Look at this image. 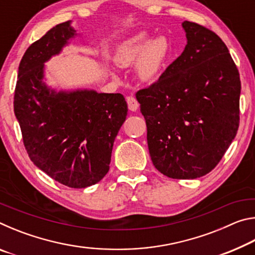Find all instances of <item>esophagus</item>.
<instances>
[{"instance_id":"obj_1","label":"esophagus","mask_w":255,"mask_h":255,"mask_svg":"<svg viewBox=\"0 0 255 255\" xmlns=\"http://www.w3.org/2000/svg\"><path fill=\"white\" fill-rule=\"evenodd\" d=\"M126 101H127L129 110H130V111H136L138 109V107H139V103H138V101L136 100L135 97L129 96V97L126 98Z\"/></svg>"}]
</instances>
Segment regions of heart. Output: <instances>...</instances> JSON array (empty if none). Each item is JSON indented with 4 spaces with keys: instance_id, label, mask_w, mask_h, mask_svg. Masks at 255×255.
Listing matches in <instances>:
<instances>
[{
    "instance_id": "obj_1",
    "label": "heart",
    "mask_w": 255,
    "mask_h": 255,
    "mask_svg": "<svg viewBox=\"0 0 255 255\" xmlns=\"http://www.w3.org/2000/svg\"><path fill=\"white\" fill-rule=\"evenodd\" d=\"M147 39V32H137L120 42L114 55L115 62L122 67L130 66L136 61V75L144 81L153 80L158 75L170 51L169 41L164 36Z\"/></svg>"
}]
</instances>
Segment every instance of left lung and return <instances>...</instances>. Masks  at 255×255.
Returning <instances> with one entry per match:
<instances>
[{
    "label": "left lung",
    "mask_w": 255,
    "mask_h": 255,
    "mask_svg": "<svg viewBox=\"0 0 255 255\" xmlns=\"http://www.w3.org/2000/svg\"><path fill=\"white\" fill-rule=\"evenodd\" d=\"M183 53L136 93L147 126L154 166L172 179H197L215 169L240 124V73L224 41L184 21Z\"/></svg>",
    "instance_id": "left-lung-1"
}]
</instances>
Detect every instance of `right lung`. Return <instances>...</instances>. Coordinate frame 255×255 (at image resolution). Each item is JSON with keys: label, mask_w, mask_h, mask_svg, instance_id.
Listing matches in <instances>:
<instances>
[{"label": "right lung", "mask_w": 255, "mask_h": 255, "mask_svg": "<svg viewBox=\"0 0 255 255\" xmlns=\"http://www.w3.org/2000/svg\"><path fill=\"white\" fill-rule=\"evenodd\" d=\"M76 34L66 21L29 46L19 65L13 105L34 165L57 182L81 189L98 183L109 171L128 108L120 93L57 92L46 85L45 63Z\"/></svg>", "instance_id": "obj_1"}]
</instances>
